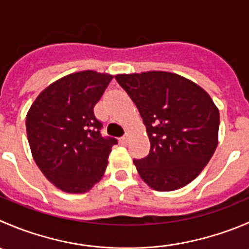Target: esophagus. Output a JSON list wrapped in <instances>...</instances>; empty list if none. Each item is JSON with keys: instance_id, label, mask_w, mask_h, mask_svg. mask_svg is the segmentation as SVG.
Here are the masks:
<instances>
[{"instance_id": "esophagus-1", "label": "esophagus", "mask_w": 249, "mask_h": 249, "mask_svg": "<svg viewBox=\"0 0 249 249\" xmlns=\"http://www.w3.org/2000/svg\"><path fill=\"white\" fill-rule=\"evenodd\" d=\"M129 139H130L129 135H127V134L124 135V136H123L122 139H120V143H122V144H126L127 142H129Z\"/></svg>"}]
</instances>
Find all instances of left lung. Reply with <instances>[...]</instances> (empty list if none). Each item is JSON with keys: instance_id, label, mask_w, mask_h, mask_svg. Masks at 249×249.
I'll return each mask as SVG.
<instances>
[{"instance_id": "1", "label": "left lung", "mask_w": 249, "mask_h": 249, "mask_svg": "<svg viewBox=\"0 0 249 249\" xmlns=\"http://www.w3.org/2000/svg\"><path fill=\"white\" fill-rule=\"evenodd\" d=\"M119 85L136 105L151 142L148 156L134 159L142 180L157 191H174L199 175L218 146L219 109L197 84L168 71L119 74Z\"/></svg>"}]
</instances>
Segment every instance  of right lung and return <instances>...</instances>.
<instances>
[{"label": "right lung", "instance_id": "right-lung-1", "mask_svg": "<svg viewBox=\"0 0 249 249\" xmlns=\"http://www.w3.org/2000/svg\"><path fill=\"white\" fill-rule=\"evenodd\" d=\"M113 75L84 71L51 84L26 114L31 154L43 175L69 194H84L101 180L113 137L101 135L93 107Z\"/></svg>", "mask_w": 249, "mask_h": 249}]
</instances>
